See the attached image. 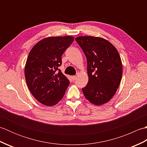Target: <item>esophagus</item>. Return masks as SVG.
<instances>
[{
  "mask_svg": "<svg viewBox=\"0 0 147 147\" xmlns=\"http://www.w3.org/2000/svg\"><path fill=\"white\" fill-rule=\"evenodd\" d=\"M76 78V76H71V79H72V80H73V81L75 80Z\"/></svg>",
  "mask_w": 147,
  "mask_h": 147,
  "instance_id": "obj_1",
  "label": "esophagus"
}]
</instances>
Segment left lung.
<instances>
[{"label":"left lung","mask_w":147,"mask_h":147,"mask_svg":"<svg viewBox=\"0 0 147 147\" xmlns=\"http://www.w3.org/2000/svg\"><path fill=\"white\" fill-rule=\"evenodd\" d=\"M76 42L86 57L88 82L82 88L85 98L100 105L113 97L120 85L123 67L119 52L108 40L92 36H78Z\"/></svg>","instance_id":"8db88e82"}]
</instances>
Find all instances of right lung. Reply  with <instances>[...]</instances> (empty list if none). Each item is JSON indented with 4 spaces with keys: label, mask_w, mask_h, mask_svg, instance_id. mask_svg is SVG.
Segmentation results:
<instances>
[{
    "label": "right lung",
    "mask_w": 147,
    "mask_h": 147,
    "mask_svg": "<svg viewBox=\"0 0 147 147\" xmlns=\"http://www.w3.org/2000/svg\"><path fill=\"white\" fill-rule=\"evenodd\" d=\"M73 41L71 36L47 37L34 45L29 53L24 67L26 82L34 97L43 105L57 104L69 85L59 67L62 55Z\"/></svg>",
    "instance_id": "right-lung-1"
}]
</instances>
